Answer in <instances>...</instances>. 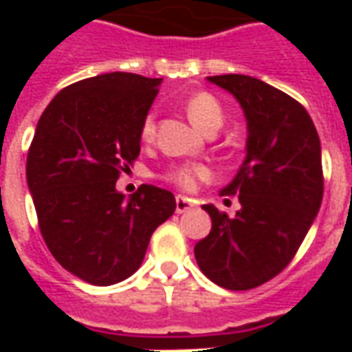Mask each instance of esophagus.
<instances>
[{
  "mask_svg": "<svg viewBox=\"0 0 352 352\" xmlns=\"http://www.w3.org/2000/svg\"><path fill=\"white\" fill-rule=\"evenodd\" d=\"M194 207H196L194 199L184 198V196H177V198H175V211H177V213H186V211H190V209H194Z\"/></svg>",
  "mask_w": 352,
  "mask_h": 352,
  "instance_id": "1",
  "label": "esophagus"
}]
</instances>
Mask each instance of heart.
<instances>
[{
  "label": "heart",
  "mask_w": 352,
  "mask_h": 352,
  "mask_svg": "<svg viewBox=\"0 0 352 352\" xmlns=\"http://www.w3.org/2000/svg\"><path fill=\"white\" fill-rule=\"evenodd\" d=\"M186 115L192 120V124L199 128L201 131L211 130V128H221L224 122V111L219 100L213 94L198 92L190 96L186 103ZM154 135V118L153 115H146L141 122V139L151 141ZM213 177V171L207 168L206 164H177L166 171V179L169 183L177 184L179 188L192 190L196 188V184L201 181H209Z\"/></svg>",
  "instance_id": "b5f03b06"
}]
</instances>
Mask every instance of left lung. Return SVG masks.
<instances>
[{"instance_id": "left-lung-1", "label": "left lung", "mask_w": 352, "mask_h": 352, "mask_svg": "<svg viewBox=\"0 0 352 352\" xmlns=\"http://www.w3.org/2000/svg\"><path fill=\"white\" fill-rule=\"evenodd\" d=\"M209 82L243 109L247 148L222 196L239 194L234 219L204 206L211 232L194 247L199 270L219 287L249 290L294 258L322 201L320 139L309 113L294 98L249 75H214Z\"/></svg>"}]
</instances>
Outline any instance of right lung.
I'll use <instances>...</instances> for the list:
<instances>
[{
	"label": "right lung",
	"mask_w": 352,
	"mask_h": 352,
	"mask_svg": "<svg viewBox=\"0 0 352 352\" xmlns=\"http://www.w3.org/2000/svg\"><path fill=\"white\" fill-rule=\"evenodd\" d=\"M162 79L105 73L54 96L35 128L28 188L52 256L90 285L128 279L145 258L153 232L175 213V196L141 184L126 198L120 171L141 151V122Z\"/></svg>",
	"instance_id": "obj_1"
}]
</instances>
